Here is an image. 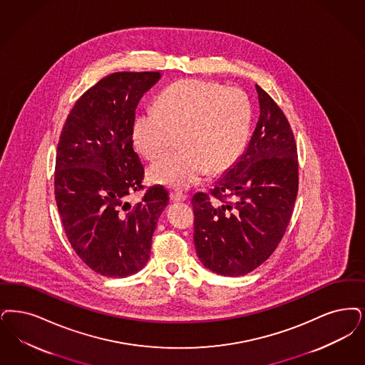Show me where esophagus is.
Listing matches in <instances>:
<instances>
[{"label": "esophagus", "mask_w": 365, "mask_h": 365, "mask_svg": "<svg viewBox=\"0 0 365 365\" xmlns=\"http://www.w3.org/2000/svg\"><path fill=\"white\" fill-rule=\"evenodd\" d=\"M170 198H171V201H174V202H182V201H186V200H187V195L183 194V192H179V191H173V192L170 194Z\"/></svg>", "instance_id": "34e87169"}]
</instances>
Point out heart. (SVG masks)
<instances>
[{
    "label": "heart",
    "mask_w": 365,
    "mask_h": 365,
    "mask_svg": "<svg viewBox=\"0 0 365 365\" xmlns=\"http://www.w3.org/2000/svg\"><path fill=\"white\" fill-rule=\"evenodd\" d=\"M251 120V103L240 88L183 80L165 88L156 107H148L135 118L133 141L144 158L155 160L174 145L179 133L183 148L156 161L148 174L155 183L187 189L240 159Z\"/></svg>",
    "instance_id": "1"
}]
</instances>
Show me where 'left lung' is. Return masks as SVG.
Returning a JSON list of instances; mask_svg holds the SVG:
<instances>
[{"mask_svg":"<svg viewBox=\"0 0 365 365\" xmlns=\"http://www.w3.org/2000/svg\"><path fill=\"white\" fill-rule=\"evenodd\" d=\"M259 119L247 149L209 192H195L194 245L205 267L245 276L277 248L291 220L299 187L297 149L291 125L255 86Z\"/></svg>","mask_w":365,"mask_h":365,"instance_id":"left-lung-1","label":"left lung"}]
</instances>
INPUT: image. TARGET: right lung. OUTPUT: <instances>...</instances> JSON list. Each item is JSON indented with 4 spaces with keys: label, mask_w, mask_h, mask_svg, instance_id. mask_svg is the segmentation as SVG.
<instances>
[{
    "label": "right lung",
    "mask_w": 365,
    "mask_h": 365,
    "mask_svg": "<svg viewBox=\"0 0 365 365\" xmlns=\"http://www.w3.org/2000/svg\"><path fill=\"white\" fill-rule=\"evenodd\" d=\"M159 72H118L76 102L59 135L54 191L59 216L76 254L106 277H128L145 266L152 235L168 205L163 186L141 190L144 165L133 149L135 108Z\"/></svg>",
    "instance_id": "right-lung-1"
}]
</instances>
